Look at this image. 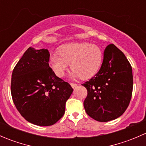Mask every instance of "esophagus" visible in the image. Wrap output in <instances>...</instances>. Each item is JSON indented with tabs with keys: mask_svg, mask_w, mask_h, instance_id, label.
I'll use <instances>...</instances> for the list:
<instances>
[{
	"mask_svg": "<svg viewBox=\"0 0 146 146\" xmlns=\"http://www.w3.org/2000/svg\"><path fill=\"white\" fill-rule=\"evenodd\" d=\"M70 85H71L72 88H76V86H77L78 84H76V83H73V82H70Z\"/></svg>",
	"mask_w": 146,
	"mask_h": 146,
	"instance_id": "obj_1",
	"label": "esophagus"
}]
</instances>
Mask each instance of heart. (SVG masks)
Wrapping results in <instances>:
<instances>
[{
  "label": "heart",
  "instance_id": "obj_1",
  "mask_svg": "<svg viewBox=\"0 0 146 146\" xmlns=\"http://www.w3.org/2000/svg\"><path fill=\"white\" fill-rule=\"evenodd\" d=\"M103 61L101 48L90 43H70L63 46L59 53L50 57V65L58 77H63L69 66L73 70L70 76L86 80L98 72Z\"/></svg>",
  "mask_w": 146,
  "mask_h": 146
}]
</instances>
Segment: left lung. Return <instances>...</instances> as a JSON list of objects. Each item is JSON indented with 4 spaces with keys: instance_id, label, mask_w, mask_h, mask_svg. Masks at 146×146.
Here are the masks:
<instances>
[{
    "instance_id": "8db88e82",
    "label": "left lung",
    "mask_w": 146,
    "mask_h": 146,
    "mask_svg": "<svg viewBox=\"0 0 146 146\" xmlns=\"http://www.w3.org/2000/svg\"><path fill=\"white\" fill-rule=\"evenodd\" d=\"M82 85L88 90L83 103L87 114L98 121L114 120L124 113L131 99V66L121 50L109 44L100 70Z\"/></svg>"
}]
</instances>
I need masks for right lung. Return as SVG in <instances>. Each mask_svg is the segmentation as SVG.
<instances>
[{
    "mask_svg": "<svg viewBox=\"0 0 146 146\" xmlns=\"http://www.w3.org/2000/svg\"><path fill=\"white\" fill-rule=\"evenodd\" d=\"M47 49L29 47L12 73L11 95L16 108L27 121L51 126L64 116L73 89L57 77L48 65Z\"/></svg>",
    "mask_w": 146,
    "mask_h": 146,
    "instance_id": "right-lung-1",
    "label": "right lung"
}]
</instances>
